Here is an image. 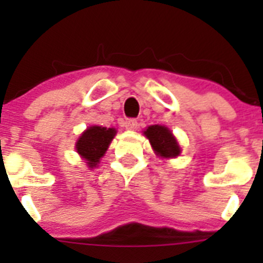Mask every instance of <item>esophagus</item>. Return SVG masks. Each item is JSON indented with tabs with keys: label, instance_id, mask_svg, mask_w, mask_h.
<instances>
[{
	"label": "esophagus",
	"instance_id": "1",
	"mask_svg": "<svg viewBox=\"0 0 263 263\" xmlns=\"http://www.w3.org/2000/svg\"><path fill=\"white\" fill-rule=\"evenodd\" d=\"M138 126V122H137L136 118H129V120L125 121V127L127 130H136Z\"/></svg>",
	"mask_w": 263,
	"mask_h": 263
}]
</instances>
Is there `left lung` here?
<instances>
[{
    "mask_svg": "<svg viewBox=\"0 0 263 263\" xmlns=\"http://www.w3.org/2000/svg\"><path fill=\"white\" fill-rule=\"evenodd\" d=\"M150 141L153 150L160 158H176L180 155V146L171 130L162 125H152L143 132Z\"/></svg>",
    "mask_w": 263,
    "mask_h": 263,
    "instance_id": "obj_1",
    "label": "left lung"
}]
</instances>
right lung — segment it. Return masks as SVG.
<instances>
[{
	"mask_svg": "<svg viewBox=\"0 0 263 263\" xmlns=\"http://www.w3.org/2000/svg\"><path fill=\"white\" fill-rule=\"evenodd\" d=\"M116 129L103 126H89L83 132L76 142V150L80 157L85 160L89 168H95L100 163V159L108 150L111 139L116 136Z\"/></svg>",
	"mask_w": 263,
	"mask_h": 263,
	"instance_id": "right-lung-1",
	"label": "right lung"
}]
</instances>
